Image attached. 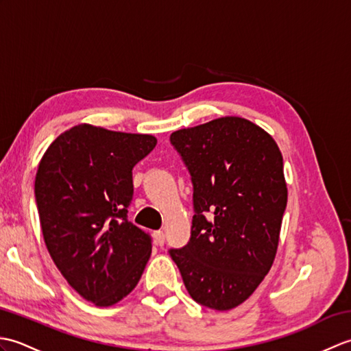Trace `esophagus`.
I'll return each mask as SVG.
<instances>
[{"label": "esophagus", "instance_id": "1", "mask_svg": "<svg viewBox=\"0 0 351 351\" xmlns=\"http://www.w3.org/2000/svg\"><path fill=\"white\" fill-rule=\"evenodd\" d=\"M154 237H155V241H156V244H158V245H162L164 241H166V237H164L162 230H155Z\"/></svg>", "mask_w": 351, "mask_h": 351}]
</instances>
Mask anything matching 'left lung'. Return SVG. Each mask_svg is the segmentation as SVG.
<instances>
[{
  "instance_id": "8db88e82",
  "label": "left lung",
  "mask_w": 351,
  "mask_h": 351,
  "mask_svg": "<svg viewBox=\"0 0 351 351\" xmlns=\"http://www.w3.org/2000/svg\"><path fill=\"white\" fill-rule=\"evenodd\" d=\"M193 182L191 237L170 249L191 299L215 311L245 302L278 252L288 190L270 134L226 116L171 132Z\"/></svg>"
}]
</instances>
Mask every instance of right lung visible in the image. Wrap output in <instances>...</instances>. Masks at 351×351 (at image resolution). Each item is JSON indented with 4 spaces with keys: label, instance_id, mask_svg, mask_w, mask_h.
Instances as JSON below:
<instances>
[{
    "label": "right lung",
    "instance_id": "1",
    "mask_svg": "<svg viewBox=\"0 0 351 351\" xmlns=\"http://www.w3.org/2000/svg\"><path fill=\"white\" fill-rule=\"evenodd\" d=\"M155 145L149 134L81 123L39 162L34 195L45 244L69 285L96 306L128 295L151 256V237L128 220V206L132 169Z\"/></svg>",
    "mask_w": 351,
    "mask_h": 351
}]
</instances>
